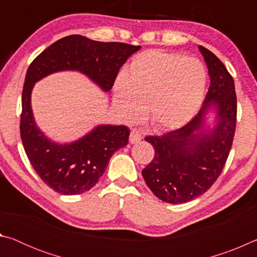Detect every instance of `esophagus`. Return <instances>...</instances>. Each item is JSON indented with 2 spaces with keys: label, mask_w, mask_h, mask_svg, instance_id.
<instances>
[{
  "label": "esophagus",
  "mask_w": 257,
  "mask_h": 257,
  "mask_svg": "<svg viewBox=\"0 0 257 257\" xmlns=\"http://www.w3.org/2000/svg\"><path fill=\"white\" fill-rule=\"evenodd\" d=\"M141 141H142V134L135 129L132 130V133H130V136H129V142L132 143V144H137V143Z\"/></svg>",
  "instance_id": "34e87169"
}]
</instances>
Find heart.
Listing matches in <instances>:
<instances>
[{
	"instance_id": "obj_1",
	"label": "heart",
	"mask_w": 257,
	"mask_h": 257,
	"mask_svg": "<svg viewBox=\"0 0 257 257\" xmlns=\"http://www.w3.org/2000/svg\"><path fill=\"white\" fill-rule=\"evenodd\" d=\"M206 72L202 62L179 53L158 50L137 54L128 73L116 77L113 101L127 121L142 115L155 130L185 124L203 102Z\"/></svg>"
}]
</instances>
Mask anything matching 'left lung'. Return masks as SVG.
I'll return each instance as SVG.
<instances>
[{
    "label": "left lung",
    "instance_id": "1",
    "mask_svg": "<svg viewBox=\"0 0 257 257\" xmlns=\"http://www.w3.org/2000/svg\"><path fill=\"white\" fill-rule=\"evenodd\" d=\"M210 76V88L198 114L180 129L147 136L155 150L142 171L156 197L170 204L189 202L214 184L231 150L237 118L234 82L224 64L199 45ZM214 112L212 125L208 124Z\"/></svg>",
    "mask_w": 257,
    "mask_h": 257
}]
</instances>
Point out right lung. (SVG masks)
Masks as SVG:
<instances>
[{"label":"right lung","mask_w":257,"mask_h":257,"mask_svg":"<svg viewBox=\"0 0 257 257\" xmlns=\"http://www.w3.org/2000/svg\"><path fill=\"white\" fill-rule=\"evenodd\" d=\"M141 46L92 41L70 35L56 41L35 59L23 90L20 136L25 152L41 179L62 195L89 190L103 176L112 154L128 143L125 125L98 124L75 142L60 144L38 128L32 108V92L43 78L60 71H78L103 92L112 88L120 68Z\"/></svg>","instance_id":"1"}]
</instances>
